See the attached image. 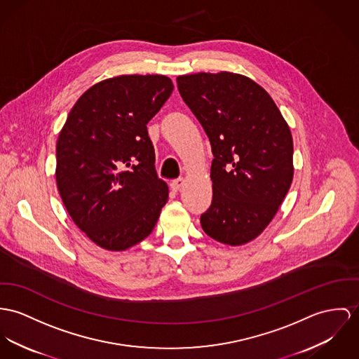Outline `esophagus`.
<instances>
[{"instance_id":"1","label":"esophagus","mask_w":359,"mask_h":359,"mask_svg":"<svg viewBox=\"0 0 359 359\" xmlns=\"http://www.w3.org/2000/svg\"><path fill=\"white\" fill-rule=\"evenodd\" d=\"M183 184H184V180H183V179H176V180H173V182L170 183V189L176 193V191H179V190L183 187Z\"/></svg>"}]
</instances>
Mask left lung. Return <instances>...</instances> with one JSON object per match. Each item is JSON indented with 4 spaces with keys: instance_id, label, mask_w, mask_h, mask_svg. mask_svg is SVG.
<instances>
[{
    "instance_id": "left-lung-1",
    "label": "left lung",
    "mask_w": 359,
    "mask_h": 359,
    "mask_svg": "<svg viewBox=\"0 0 359 359\" xmlns=\"http://www.w3.org/2000/svg\"><path fill=\"white\" fill-rule=\"evenodd\" d=\"M176 81L215 156L213 199L201 216L202 229L224 245L248 243L275 217L292 183L290 127L272 97L248 76L199 72Z\"/></svg>"
}]
</instances>
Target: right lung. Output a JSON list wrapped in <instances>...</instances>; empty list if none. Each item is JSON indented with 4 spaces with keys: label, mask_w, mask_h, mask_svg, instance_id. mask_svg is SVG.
Masks as SVG:
<instances>
[{
    "label": "right lung",
    "mask_w": 359,
    "mask_h": 359,
    "mask_svg": "<svg viewBox=\"0 0 359 359\" xmlns=\"http://www.w3.org/2000/svg\"><path fill=\"white\" fill-rule=\"evenodd\" d=\"M173 83L164 75H121L76 101L57 139L55 182L71 219L111 251L147 238L168 201L146 124Z\"/></svg>",
    "instance_id": "obj_1"
}]
</instances>
